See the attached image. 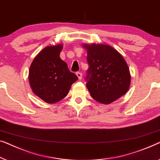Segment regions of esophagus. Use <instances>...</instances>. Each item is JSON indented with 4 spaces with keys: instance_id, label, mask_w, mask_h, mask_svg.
Wrapping results in <instances>:
<instances>
[{
    "instance_id": "34e87169",
    "label": "esophagus",
    "mask_w": 160,
    "mask_h": 160,
    "mask_svg": "<svg viewBox=\"0 0 160 160\" xmlns=\"http://www.w3.org/2000/svg\"><path fill=\"white\" fill-rule=\"evenodd\" d=\"M76 75H77V76H78V79H79L80 80L82 79V73H80V72H77L76 73Z\"/></svg>"
}]
</instances>
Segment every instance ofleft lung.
<instances>
[{
  "mask_svg": "<svg viewBox=\"0 0 160 160\" xmlns=\"http://www.w3.org/2000/svg\"><path fill=\"white\" fill-rule=\"evenodd\" d=\"M89 64L87 88L96 102L109 104L127 93L130 72L122 54L113 47L102 43H84Z\"/></svg>",
  "mask_w": 160,
  "mask_h": 160,
  "instance_id": "8db88e82",
  "label": "left lung"
}]
</instances>
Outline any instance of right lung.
Masks as SVG:
<instances>
[{"instance_id": "1", "label": "right lung", "mask_w": 160, "mask_h": 160, "mask_svg": "<svg viewBox=\"0 0 160 160\" xmlns=\"http://www.w3.org/2000/svg\"><path fill=\"white\" fill-rule=\"evenodd\" d=\"M63 44L47 46L38 53L29 69L28 79L35 95L48 103L66 97L78 77L61 59Z\"/></svg>"}]
</instances>
